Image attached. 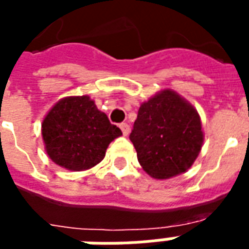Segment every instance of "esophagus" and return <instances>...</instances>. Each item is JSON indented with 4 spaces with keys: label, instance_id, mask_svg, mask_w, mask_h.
I'll return each mask as SVG.
<instances>
[{
    "label": "esophagus",
    "instance_id": "obj_1",
    "mask_svg": "<svg viewBox=\"0 0 249 249\" xmlns=\"http://www.w3.org/2000/svg\"><path fill=\"white\" fill-rule=\"evenodd\" d=\"M120 129L123 130V134L124 136H128L130 132V128H129V125L126 124V123H123V124H120Z\"/></svg>",
    "mask_w": 249,
    "mask_h": 249
}]
</instances>
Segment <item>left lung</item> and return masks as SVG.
Masks as SVG:
<instances>
[{"label": "left lung", "mask_w": 249, "mask_h": 249, "mask_svg": "<svg viewBox=\"0 0 249 249\" xmlns=\"http://www.w3.org/2000/svg\"><path fill=\"white\" fill-rule=\"evenodd\" d=\"M129 139L143 170L166 179L190 169L203 145V132L194 107L163 89L141 104Z\"/></svg>", "instance_id": "8db88e82"}]
</instances>
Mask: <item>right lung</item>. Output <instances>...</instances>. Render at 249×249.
Returning a JSON list of instances; mask_svg holds the SVG:
<instances>
[{"instance_id":"right-lung-1","label":"right lung","mask_w":249,"mask_h":249,"mask_svg":"<svg viewBox=\"0 0 249 249\" xmlns=\"http://www.w3.org/2000/svg\"><path fill=\"white\" fill-rule=\"evenodd\" d=\"M121 134L86 95L59 100L42 123L49 157L71 171L87 170L103 161L108 145Z\"/></svg>"}]
</instances>
